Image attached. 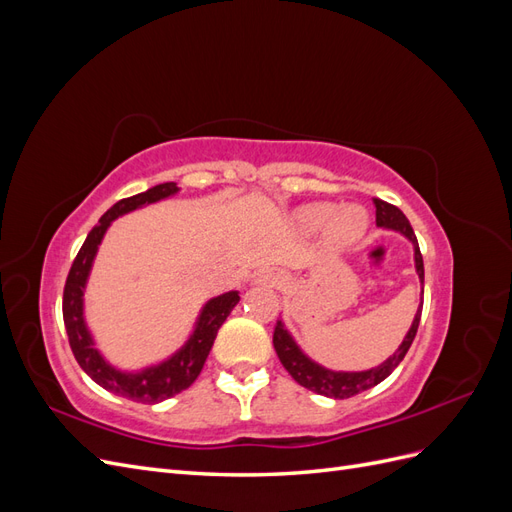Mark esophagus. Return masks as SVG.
Masks as SVG:
<instances>
[{
  "label": "esophagus",
  "instance_id": "esophagus-1",
  "mask_svg": "<svg viewBox=\"0 0 512 512\" xmlns=\"http://www.w3.org/2000/svg\"><path fill=\"white\" fill-rule=\"evenodd\" d=\"M267 280H269V275H267Z\"/></svg>",
  "mask_w": 512,
  "mask_h": 512
}]
</instances>
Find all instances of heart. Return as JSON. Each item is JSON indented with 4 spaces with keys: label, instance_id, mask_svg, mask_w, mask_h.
<instances>
[{
    "label": "heart",
    "instance_id": "obj_1",
    "mask_svg": "<svg viewBox=\"0 0 512 512\" xmlns=\"http://www.w3.org/2000/svg\"><path fill=\"white\" fill-rule=\"evenodd\" d=\"M301 222L307 228H322L329 224L331 241L337 245H350L363 237L367 228V215L359 207H344L335 211L331 205H309L301 211Z\"/></svg>",
    "mask_w": 512,
    "mask_h": 512
}]
</instances>
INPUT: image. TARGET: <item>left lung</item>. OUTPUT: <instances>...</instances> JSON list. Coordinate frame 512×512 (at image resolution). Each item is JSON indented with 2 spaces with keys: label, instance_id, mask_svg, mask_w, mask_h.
<instances>
[{
  "label": "left lung",
  "instance_id": "left-lung-1",
  "mask_svg": "<svg viewBox=\"0 0 512 512\" xmlns=\"http://www.w3.org/2000/svg\"><path fill=\"white\" fill-rule=\"evenodd\" d=\"M374 205H376V224L378 226H386V228H393L399 230L401 235H406L412 243H414V260H416V273L421 277V284L425 282V267H423V254L418 250V241L414 230L408 222V218L404 213H401L395 205L386 203V200L374 198ZM421 312H423V303L418 307V312L414 316L412 322V329L408 331L406 339L401 342V346L397 348V352L391 356V359H386L382 365H378L376 369H369V371H354V374H342V371H329L324 369L316 363H312L307 359V356L297 348V344L292 342L290 333L284 329V324L277 320L275 322V329H273V348L280 356L282 365L286 367L288 374L297 380L305 389L314 391L318 395L324 397H335V399H348L352 395H359L371 386L380 384L386 376L393 374V369L404 361L406 352L410 350L416 331H418V322H421Z\"/></svg>",
  "mask_w": 512,
  "mask_h": 512
}]
</instances>
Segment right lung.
Listing matches in <instances>:
<instances>
[{
    "label": "right lung",
    "instance_id": "right-lung-1",
    "mask_svg": "<svg viewBox=\"0 0 512 512\" xmlns=\"http://www.w3.org/2000/svg\"><path fill=\"white\" fill-rule=\"evenodd\" d=\"M175 192L177 183H160L156 188H151L143 194L123 198L119 203H115L102 215L100 222L89 230L85 243L81 245L79 254H76L72 262L64 286V324L74 359L79 361L85 374L94 382H98L102 389L138 401V404H158V401H164L188 389V386L198 378L200 371H203V365L213 346V339L218 335L222 322L228 318L232 307L239 303L237 292H226L222 297L211 299L205 305L203 314H200L196 331L188 339V344H185L173 359H168L158 367H149L141 371V374H121V371L108 365L94 348V342H91L83 320V290L91 262H94L106 228L111 226V222L119 218V215L128 213L136 207L156 203V200H162Z\"/></svg>",
    "mask_w": 512,
    "mask_h": 512
}]
</instances>
